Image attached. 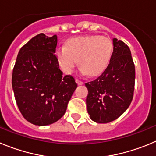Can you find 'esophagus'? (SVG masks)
<instances>
[{
  "instance_id": "34e87169",
  "label": "esophagus",
  "mask_w": 156,
  "mask_h": 156,
  "mask_svg": "<svg viewBox=\"0 0 156 156\" xmlns=\"http://www.w3.org/2000/svg\"><path fill=\"white\" fill-rule=\"evenodd\" d=\"M75 81H76V82H77V84H78V85H83L84 84V82L82 81H81V80H79V79H78V78H76V80H75Z\"/></svg>"
}]
</instances>
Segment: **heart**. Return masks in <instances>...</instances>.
I'll return each mask as SVG.
<instances>
[{
  "mask_svg": "<svg viewBox=\"0 0 156 156\" xmlns=\"http://www.w3.org/2000/svg\"><path fill=\"white\" fill-rule=\"evenodd\" d=\"M113 51V43L109 38L96 35L81 36L68 39L65 47H57L55 57L65 74L71 73L78 61L82 74L96 76L106 68Z\"/></svg>",
  "mask_w": 156,
  "mask_h": 156,
  "instance_id": "1",
  "label": "heart"
}]
</instances>
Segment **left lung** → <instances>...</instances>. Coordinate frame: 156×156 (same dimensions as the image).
I'll return each mask as SVG.
<instances>
[{"label": "left lung", "instance_id": "obj_1", "mask_svg": "<svg viewBox=\"0 0 156 156\" xmlns=\"http://www.w3.org/2000/svg\"><path fill=\"white\" fill-rule=\"evenodd\" d=\"M113 52L107 68L100 76L85 83L88 91L87 110L99 123L116 120L129 107L134 96L135 68L130 50L114 38Z\"/></svg>", "mask_w": 156, "mask_h": 156}]
</instances>
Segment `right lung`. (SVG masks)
Masks as SVG:
<instances>
[{"mask_svg": "<svg viewBox=\"0 0 156 156\" xmlns=\"http://www.w3.org/2000/svg\"><path fill=\"white\" fill-rule=\"evenodd\" d=\"M57 44V35L38 34L20 49L13 68L16 103L24 118L35 125L60 120L78 86L71 75L63 76L54 54Z\"/></svg>", "mask_w": 156, "mask_h": 156, "instance_id": "add662e5", "label": "right lung"}]
</instances>
